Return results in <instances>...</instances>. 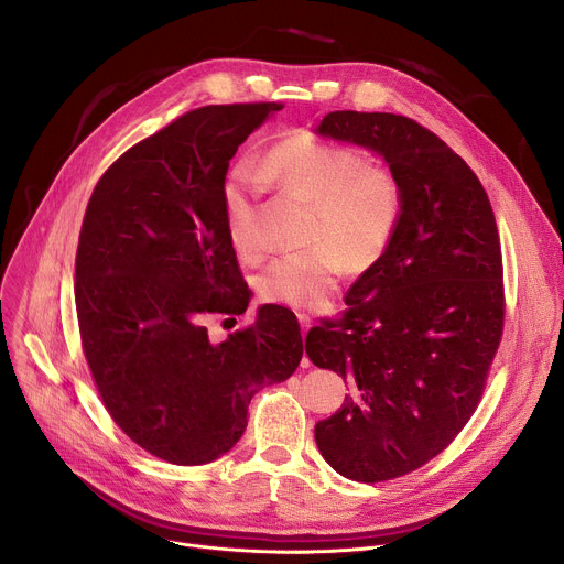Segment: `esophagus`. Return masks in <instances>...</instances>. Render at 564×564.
Wrapping results in <instances>:
<instances>
[{"instance_id":"34e87169","label":"esophagus","mask_w":564,"mask_h":564,"mask_svg":"<svg viewBox=\"0 0 564 564\" xmlns=\"http://www.w3.org/2000/svg\"><path fill=\"white\" fill-rule=\"evenodd\" d=\"M296 318H299V324H301V335H303V339H305V335H307V330H310V316L307 314H296ZM310 361H307V357H303V366H307Z\"/></svg>"}]
</instances>
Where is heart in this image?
<instances>
[{"instance_id":"1","label":"heart","mask_w":564,"mask_h":564,"mask_svg":"<svg viewBox=\"0 0 564 564\" xmlns=\"http://www.w3.org/2000/svg\"><path fill=\"white\" fill-rule=\"evenodd\" d=\"M252 170H236L223 187V216L231 248L261 261L268 243L259 225L265 186L312 203L303 250L276 259L261 276V296L296 310L324 307L341 274L366 270L390 248L404 216L399 176L359 149L314 133L274 142Z\"/></svg>"}]
</instances>
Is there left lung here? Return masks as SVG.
I'll return each instance as SVG.
<instances>
[{
    "label": "left lung",
    "instance_id": "8db88e82",
    "mask_svg": "<svg viewBox=\"0 0 564 564\" xmlns=\"http://www.w3.org/2000/svg\"><path fill=\"white\" fill-rule=\"evenodd\" d=\"M316 133L383 155L406 198L344 314L305 337L310 361L352 388L314 426L316 446L339 475L375 485L431 462L475 413L505 330L500 234L475 172L420 122L333 111Z\"/></svg>",
    "mask_w": 564,
    "mask_h": 564
}]
</instances>
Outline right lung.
Returning a JSON list of instances; mask_svg holds the SVG:
<instances>
[{
  "label": "right lung",
  "instance_id": "right-lung-1",
  "mask_svg": "<svg viewBox=\"0 0 564 564\" xmlns=\"http://www.w3.org/2000/svg\"><path fill=\"white\" fill-rule=\"evenodd\" d=\"M281 102L209 105L127 149L98 181L79 229L75 310L111 420L181 466L227 453L252 397L303 357L292 310L263 305L209 341L212 314H243L248 283L227 238L223 187L238 144Z\"/></svg>",
  "mask_w": 564,
  "mask_h": 564
}]
</instances>
